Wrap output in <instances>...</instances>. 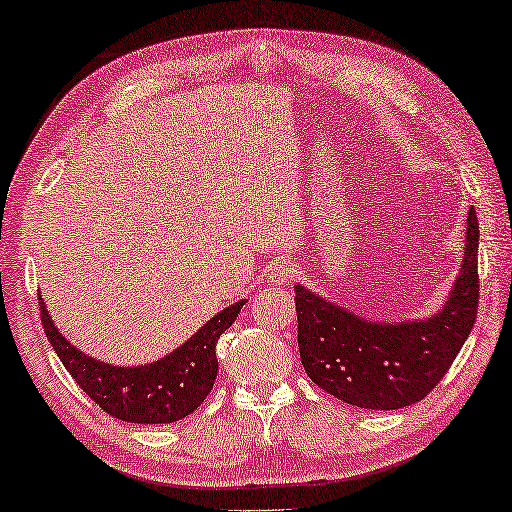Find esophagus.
I'll list each match as a JSON object with an SVG mask.
<instances>
[{"mask_svg": "<svg viewBox=\"0 0 512 512\" xmlns=\"http://www.w3.org/2000/svg\"><path fill=\"white\" fill-rule=\"evenodd\" d=\"M294 275V264L287 262V259H273L269 269H266V278H269L271 285H289V282L294 280Z\"/></svg>", "mask_w": 512, "mask_h": 512, "instance_id": "1", "label": "esophagus"}]
</instances>
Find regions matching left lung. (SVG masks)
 Masks as SVG:
<instances>
[{"label":"left lung","mask_w":512,"mask_h":512,"mask_svg":"<svg viewBox=\"0 0 512 512\" xmlns=\"http://www.w3.org/2000/svg\"><path fill=\"white\" fill-rule=\"evenodd\" d=\"M300 362L335 399L399 410L431 394L456 360L478 312V221L467 216L462 269L444 307L428 319L367 321L296 285Z\"/></svg>","instance_id":"8db88e82"}]
</instances>
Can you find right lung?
<instances>
[{
    "instance_id": "obj_1",
    "label": "right lung",
    "mask_w": 512,
    "mask_h": 512,
    "mask_svg": "<svg viewBox=\"0 0 512 512\" xmlns=\"http://www.w3.org/2000/svg\"><path fill=\"white\" fill-rule=\"evenodd\" d=\"M38 300L45 335L63 367L104 412L129 424H173L200 408L218 373V339L246 305V300H239L225 307L166 358L141 367H113L72 346L54 328L43 298Z\"/></svg>"
}]
</instances>
